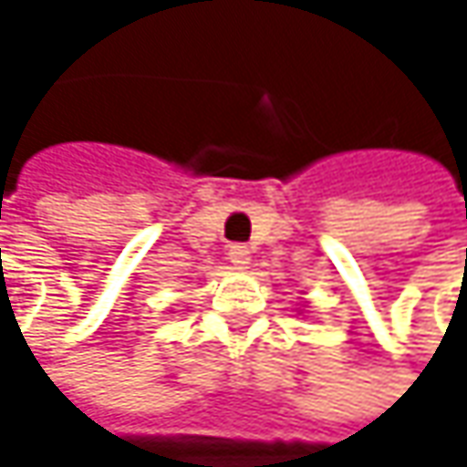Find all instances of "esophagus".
<instances>
[{
  "label": "esophagus",
  "instance_id": "34e87169",
  "mask_svg": "<svg viewBox=\"0 0 467 467\" xmlns=\"http://www.w3.org/2000/svg\"><path fill=\"white\" fill-rule=\"evenodd\" d=\"M227 256H230V262H233L234 267H245V265H248V259H251V251H248L243 243H234V245H230Z\"/></svg>",
  "mask_w": 467,
  "mask_h": 467
}]
</instances>
